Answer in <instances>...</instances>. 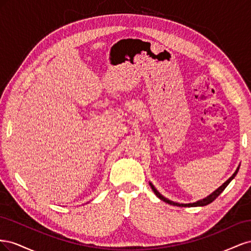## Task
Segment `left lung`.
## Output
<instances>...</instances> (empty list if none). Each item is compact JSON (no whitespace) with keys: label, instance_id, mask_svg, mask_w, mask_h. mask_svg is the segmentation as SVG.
<instances>
[{"label":"left lung","instance_id":"obj_1","mask_svg":"<svg viewBox=\"0 0 251 251\" xmlns=\"http://www.w3.org/2000/svg\"><path fill=\"white\" fill-rule=\"evenodd\" d=\"M239 169H240V165L238 166L237 168V170H235V172L232 174V176L228 179V180H226L224 183L220 186V187H218L215 192H212L210 195H208L206 198H204V199H201V200H198V201H196V202H194V203H177V202H174V201H172V200H170V199H168V198H165L164 196H162L160 193H159L157 189L155 188V186L151 183L150 182V185H151V189H153V192L155 193V195L158 197L159 199L160 200H162V201H164L165 203H169V204H171V205H174V206H180V207H196V206H205V205H207V204H209V203H211L212 201H214L215 199H217L218 197H219V195L221 194L224 189L226 188V186L228 185L229 183H230V181L235 177V175L238 174V172H239Z\"/></svg>","mask_w":251,"mask_h":251}]
</instances>
